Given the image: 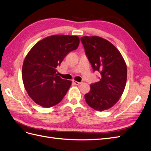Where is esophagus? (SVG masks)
<instances>
[{"label": "esophagus", "mask_w": 151, "mask_h": 151, "mask_svg": "<svg viewBox=\"0 0 151 151\" xmlns=\"http://www.w3.org/2000/svg\"><path fill=\"white\" fill-rule=\"evenodd\" d=\"M73 83H74V84L75 85H79L82 83H81V82H77V81H73Z\"/></svg>", "instance_id": "esophagus-1"}]
</instances>
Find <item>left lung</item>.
I'll return each mask as SVG.
<instances>
[{
    "label": "left lung",
    "mask_w": 151,
    "mask_h": 151,
    "mask_svg": "<svg viewBox=\"0 0 151 151\" xmlns=\"http://www.w3.org/2000/svg\"><path fill=\"white\" fill-rule=\"evenodd\" d=\"M93 70L100 72L99 81L90 85L85 100L95 110L102 111L113 106L125 89L127 68L122 54L114 45L99 36L81 38Z\"/></svg>",
    "instance_id": "left-lung-1"
}]
</instances>
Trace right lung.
<instances>
[{"mask_svg": "<svg viewBox=\"0 0 151 151\" xmlns=\"http://www.w3.org/2000/svg\"><path fill=\"white\" fill-rule=\"evenodd\" d=\"M77 36L52 35L39 41L27 54L22 65V77L26 92L33 101L44 108L60 103L72 81L56 74L67 53L79 47Z\"/></svg>", "mask_w": 151, "mask_h": 151, "instance_id": "add662e5", "label": "right lung"}]
</instances>
